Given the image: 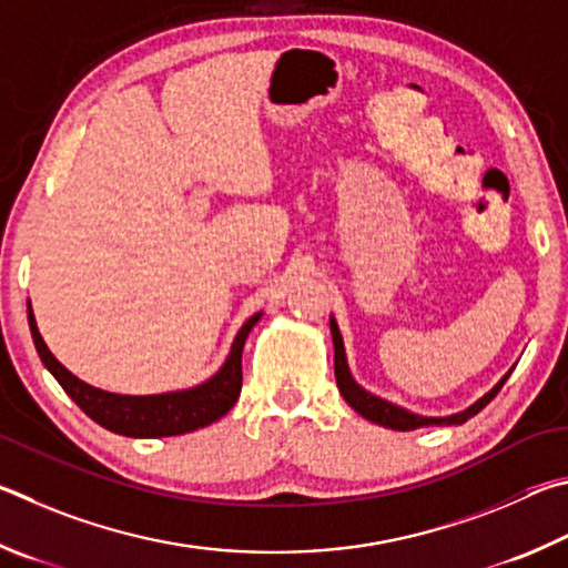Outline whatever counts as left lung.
Here are the masks:
<instances>
[{"instance_id":"left-lung-1","label":"left lung","mask_w":568,"mask_h":568,"mask_svg":"<svg viewBox=\"0 0 568 568\" xmlns=\"http://www.w3.org/2000/svg\"><path fill=\"white\" fill-rule=\"evenodd\" d=\"M329 326H332V342H334L336 386H339V392L346 399V404H349L356 414H362L364 419H369V422L379 424V426H386V429H394V432H414V429H422V426H459L464 422H469L471 416L479 414L484 406L489 404L496 394H499V389L514 372V366H511V369L506 372L499 382H496L494 389L486 392L481 399H476L469 406V409H464L459 414H452V416H422V414H414L409 409H404V406H396L392 402H386V399H382V396L366 392L364 386L356 384L352 372H349V364H346L344 339H342L339 324H336L334 316H329Z\"/></svg>"}]
</instances>
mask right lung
Returning <instances> with one entry per match:
<instances>
[{"label":"right lung","mask_w":568,"mask_h":568,"mask_svg":"<svg viewBox=\"0 0 568 568\" xmlns=\"http://www.w3.org/2000/svg\"><path fill=\"white\" fill-rule=\"evenodd\" d=\"M29 329H32V339L37 346L39 359L52 372L54 379L62 384V389L72 396L74 404L82 409L89 419H94L104 429L134 436V439H149V436H176L202 429L222 419V416L232 409L242 392V352L248 332L254 324L262 320V312L248 316L242 329L234 336L232 349H229L224 364L219 366L214 376L206 382L192 386V389L179 392H164V394H146V396H132V394H112L97 386L87 384L57 362V356L49 352L42 334L37 329V320L32 312V304L27 310Z\"/></svg>","instance_id":"obj_1"}]
</instances>
